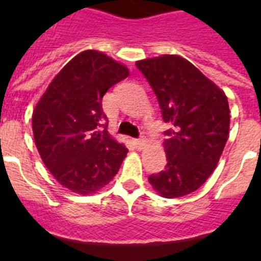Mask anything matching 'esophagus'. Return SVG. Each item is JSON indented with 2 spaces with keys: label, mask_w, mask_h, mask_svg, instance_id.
Segmentation results:
<instances>
[{
  "label": "esophagus",
  "mask_w": 261,
  "mask_h": 261,
  "mask_svg": "<svg viewBox=\"0 0 261 261\" xmlns=\"http://www.w3.org/2000/svg\"><path fill=\"white\" fill-rule=\"evenodd\" d=\"M146 141H145V138H136L135 140V145L137 149H142L145 146Z\"/></svg>",
  "instance_id": "1"
}]
</instances>
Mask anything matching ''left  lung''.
<instances>
[{"label": "left lung", "instance_id": "8db88e82", "mask_svg": "<svg viewBox=\"0 0 261 261\" xmlns=\"http://www.w3.org/2000/svg\"><path fill=\"white\" fill-rule=\"evenodd\" d=\"M158 99L163 121L171 128L165 140L167 165L149 176L167 199L199 190L214 171L230 128L225 93L199 69L176 55L136 62Z\"/></svg>", "mask_w": 261, "mask_h": 261}]
</instances>
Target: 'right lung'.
<instances>
[{
    "label": "right lung",
    "instance_id": "right-lung-1",
    "mask_svg": "<svg viewBox=\"0 0 261 261\" xmlns=\"http://www.w3.org/2000/svg\"><path fill=\"white\" fill-rule=\"evenodd\" d=\"M129 70L105 53L84 50L53 78L32 114L41 159L61 186L80 195L107 186L128 149L111 137L102 99Z\"/></svg>",
    "mask_w": 261,
    "mask_h": 261
}]
</instances>
